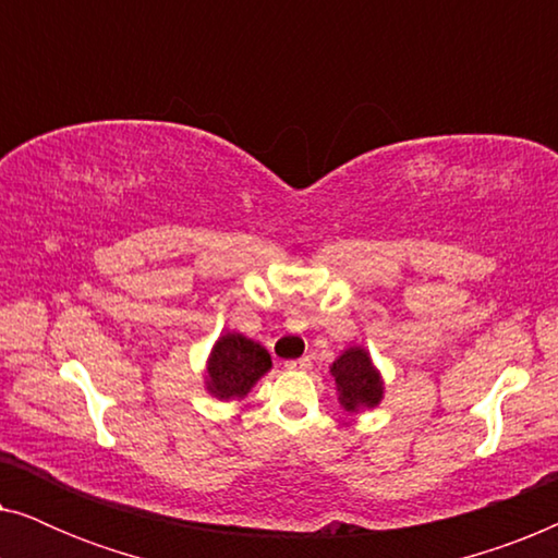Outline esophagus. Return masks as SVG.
<instances>
[{
	"label": "esophagus",
	"instance_id": "obj_1",
	"mask_svg": "<svg viewBox=\"0 0 558 558\" xmlns=\"http://www.w3.org/2000/svg\"><path fill=\"white\" fill-rule=\"evenodd\" d=\"M287 368L289 371H310L312 368V357L304 355V357H296V361H289Z\"/></svg>",
	"mask_w": 558,
	"mask_h": 558
}]
</instances>
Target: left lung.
<instances>
[{
	"label": "left lung",
	"mask_w": 558,
	"mask_h": 558,
	"mask_svg": "<svg viewBox=\"0 0 558 558\" xmlns=\"http://www.w3.org/2000/svg\"><path fill=\"white\" fill-rule=\"evenodd\" d=\"M340 407L348 414H363L384 401L386 384L373 357L363 345H350L330 365Z\"/></svg>",
	"instance_id": "8db88e82"
}]
</instances>
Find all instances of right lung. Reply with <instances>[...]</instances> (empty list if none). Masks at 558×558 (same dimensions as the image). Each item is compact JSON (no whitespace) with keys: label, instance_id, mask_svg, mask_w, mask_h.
Masks as SVG:
<instances>
[{"label":"right lung","instance_id":"add662e5","mask_svg":"<svg viewBox=\"0 0 558 558\" xmlns=\"http://www.w3.org/2000/svg\"><path fill=\"white\" fill-rule=\"evenodd\" d=\"M269 371L271 355L262 342L226 330L213 342L205 361V391L218 401H241Z\"/></svg>","mask_w":558,"mask_h":558}]
</instances>
